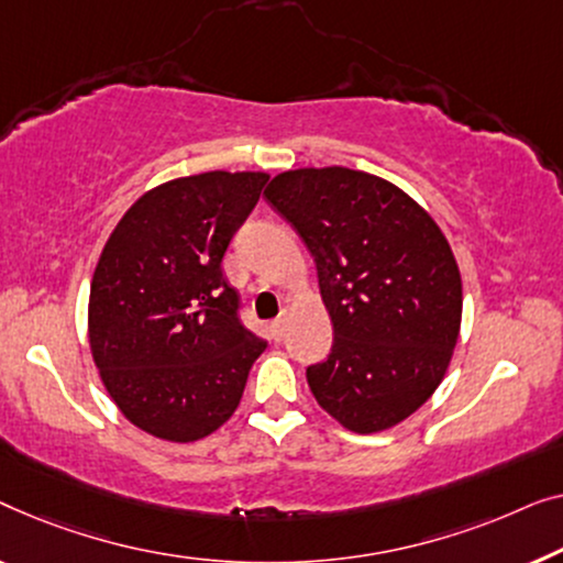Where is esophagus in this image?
<instances>
[{"instance_id": "esophagus-1", "label": "esophagus", "mask_w": 563, "mask_h": 563, "mask_svg": "<svg viewBox=\"0 0 563 563\" xmlns=\"http://www.w3.org/2000/svg\"><path fill=\"white\" fill-rule=\"evenodd\" d=\"M288 321H290V311H288V308H283V311H280V316H278V319H275L273 321V331H275V336H283L285 334V327H288Z\"/></svg>"}]
</instances>
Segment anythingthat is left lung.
I'll list each match as a JSON object with an SVG mask.
<instances>
[{
  "instance_id": "8db88e82",
  "label": "left lung",
  "mask_w": 563,
  "mask_h": 563,
  "mask_svg": "<svg viewBox=\"0 0 563 563\" xmlns=\"http://www.w3.org/2000/svg\"><path fill=\"white\" fill-rule=\"evenodd\" d=\"M267 201L306 242L334 344L306 369L352 433L413 416L446 375L462 329V273L441 227L390 180L329 165L278 173Z\"/></svg>"
}]
</instances>
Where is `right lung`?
Wrapping results in <instances>:
<instances>
[{"mask_svg":"<svg viewBox=\"0 0 563 563\" xmlns=\"http://www.w3.org/2000/svg\"><path fill=\"white\" fill-rule=\"evenodd\" d=\"M263 170L165 180L124 211L89 292V346L120 413L150 437L191 443L240 406L265 342L242 327L221 260L255 209Z\"/></svg>","mask_w":563,"mask_h":563,"instance_id":"add662e5","label":"right lung"}]
</instances>
